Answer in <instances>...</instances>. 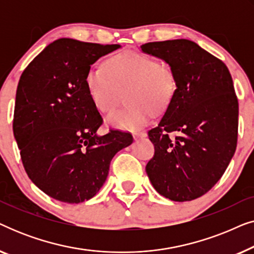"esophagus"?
<instances>
[{"label": "esophagus", "mask_w": 254, "mask_h": 254, "mask_svg": "<svg viewBox=\"0 0 254 254\" xmlns=\"http://www.w3.org/2000/svg\"><path fill=\"white\" fill-rule=\"evenodd\" d=\"M133 137L135 138V140H137V138L147 137V133H144V131H142V133H134L133 134Z\"/></svg>", "instance_id": "esophagus-1"}]
</instances>
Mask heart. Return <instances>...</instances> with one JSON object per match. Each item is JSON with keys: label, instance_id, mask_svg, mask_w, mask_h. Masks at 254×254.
Instances as JSON below:
<instances>
[{"label": "heart", "instance_id": "1", "mask_svg": "<svg viewBox=\"0 0 254 254\" xmlns=\"http://www.w3.org/2000/svg\"><path fill=\"white\" fill-rule=\"evenodd\" d=\"M89 96L100 112L107 113L118 105L121 109L107 116L109 126L123 130H136L149 123L155 112L164 110L176 91V78L166 64L137 52H124L105 61L104 67H91L86 72Z\"/></svg>", "mask_w": 254, "mask_h": 254}]
</instances>
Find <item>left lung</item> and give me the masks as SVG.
Wrapping results in <instances>:
<instances>
[{
	"instance_id": "left-lung-1",
	"label": "left lung",
	"mask_w": 254,
	"mask_h": 254,
	"mask_svg": "<svg viewBox=\"0 0 254 254\" xmlns=\"http://www.w3.org/2000/svg\"><path fill=\"white\" fill-rule=\"evenodd\" d=\"M173 71L176 91L158 126L149 130L155 155L145 166L151 185L166 199L190 201L207 193L237 145L238 100L223 62L194 41L141 45ZM169 132L177 133L175 139Z\"/></svg>"
}]
</instances>
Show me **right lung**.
Here are the masks:
<instances>
[{
    "instance_id": "add662e5",
    "label": "right lung",
    "mask_w": 254,
    "mask_h": 254,
    "mask_svg": "<svg viewBox=\"0 0 254 254\" xmlns=\"http://www.w3.org/2000/svg\"><path fill=\"white\" fill-rule=\"evenodd\" d=\"M120 47L61 38L45 47L20 76L13 136L29 178L61 202L95 196L114 155L133 143L129 133L98 135L103 118L85 84L91 64Z\"/></svg>"
}]
</instances>
